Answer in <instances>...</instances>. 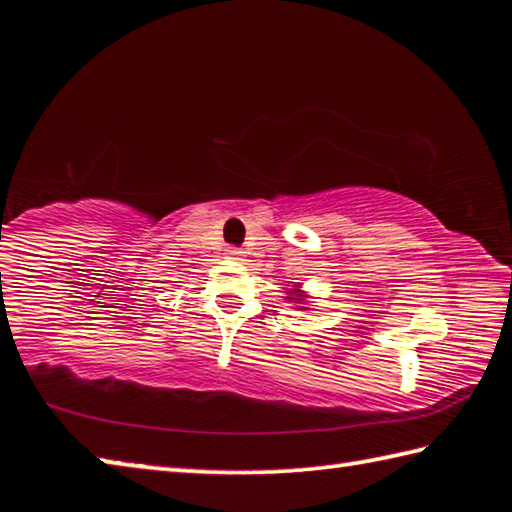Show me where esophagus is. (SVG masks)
<instances>
[{
  "mask_svg": "<svg viewBox=\"0 0 512 512\" xmlns=\"http://www.w3.org/2000/svg\"><path fill=\"white\" fill-rule=\"evenodd\" d=\"M225 255L232 257V259H241V257H244V250L237 248V246H230V248H228V253H225Z\"/></svg>",
  "mask_w": 512,
  "mask_h": 512,
  "instance_id": "1",
  "label": "esophagus"
}]
</instances>
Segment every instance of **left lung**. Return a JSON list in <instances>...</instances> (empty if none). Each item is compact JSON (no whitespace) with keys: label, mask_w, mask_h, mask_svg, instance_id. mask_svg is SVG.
<instances>
[{"label":"left lung","mask_w":512,"mask_h":512,"mask_svg":"<svg viewBox=\"0 0 512 512\" xmlns=\"http://www.w3.org/2000/svg\"><path fill=\"white\" fill-rule=\"evenodd\" d=\"M296 300H300V296H298V298H296Z\"/></svg>","instance_id":"obj_1"}]
</instances>
